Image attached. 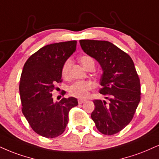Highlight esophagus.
Wrapping results in <instances>:
<instances>
[{"mask_svg":"<svg viewBox=\"0 0 159 159\" xmlns=\"http://www.w3.org/2000/svg\"><path fill=\"white\" fill-rule=\"evenodd\" d=\"M86 101V100L85 99H82V98H80V99H78V104H83V103H84Z\"/></svg>","mask_w":159,"mask_h":159,"instance_id":"esophagus-1","label":"esophagus"}]
</instances>
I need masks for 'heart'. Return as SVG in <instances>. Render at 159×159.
<instances>
[{
    "label": "heart",
    "instance_id": "heart-1",
    "mask_svg": "<svg viewBox=\"0 0 159 159\" xmlns=\"http://www.w3.org/2000/svg\"><path fill=\"white\" fill-rule=\"evenodd\" d=\"M80 62L86 70L89 67L94 68L95 61L93 58L89 55H83L80 58ZM72 60L70 58L66 59L61 68V74L64 78H67L70 75V69L72 66ZM92 88V83L90 81H76L69 87V93L72 96L76 98H85L88 95V92Z\"/></svg>",
    "mask_w": 159,
    "mask_h": 159
}]
</instances>
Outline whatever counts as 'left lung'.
<instances>
[{
	"instance_id": "left-lung-1",
	"label": "left lung",
	"mask_w": 159,
	"mask_h": 159,
	"mask_svg": "<svg viewBox=\"0 0 159 159\" xmlns=\"http://www.w3.org/2000/svg\"><path fill=\"white\" fill-rule=\"evenodd\" d=\"M85 53L95 58L103 70L101 94L109 103L94 100L91 118L99 132L114 135L133 119L141 100L140 79L129 55L107 41L80 40Z\"/></svg>"
}]
</instances>
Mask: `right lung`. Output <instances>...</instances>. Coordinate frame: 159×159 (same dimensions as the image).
<instances>
[{"label": "right lung", "instance_id": "right-lung-1", "mask_svg": "<svg viewBox=\"0 0 159 159\" xmlns=\"http://www.w3.org/2000/svg\"><path fill=\"white\" fill-rule=\"evenodd\" d=\"M76 41L44 46L25 63L19 91L22 112L32 129L41 136L53 139L64 133L69 121V112L77 106L75 98H63L54 102L52 91L61 82L64 61L75 51Z\"/></svg>", "mask_w": 159, "mask_h": 159}]
</instances>
